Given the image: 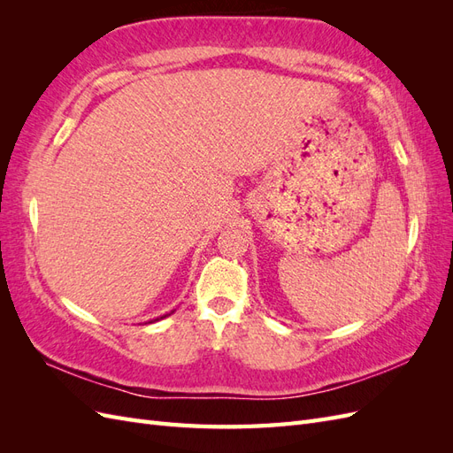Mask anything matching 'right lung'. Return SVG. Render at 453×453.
Here are the masks:
<instances>
[{"label": "right lung", "instance_id": "add662e5", "mask_svg": "<svg viewBox=\"0 0 453 453\" xmlns=\"http://www.w3.org/2000/svg\"><path fill=\"white\" fill-rule=\"evenodd\" d=\"M166 315H170V313H166ZM166 315H162V318H158V319H164V318H166ZM158 319H153V321H158ZM153 321H149V323H153Z\"/></svg>", "mask_w": 453, "mask_h": 453}]
</instances>
